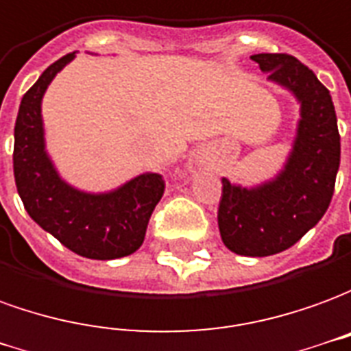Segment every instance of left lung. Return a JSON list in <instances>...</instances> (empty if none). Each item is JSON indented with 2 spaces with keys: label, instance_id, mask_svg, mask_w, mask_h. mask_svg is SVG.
<instances>
[{
  "label": "left lung",
  "instance_id": "8db88e82",
  "mask_svg": "<svg viewBox=\"0 0 351 351\" xmlns=\"http://www.w3.org/2000/svg\"><path fill=\"white\" fill-rule=\"evenodd\" d=\"M251 60L299 98V134L274 181L247 191L223 180L217 225L230 251L268 257L295 245L329 208L340 166V134L329 90L308 66L285 52L253 54Z\"/></svg>",
  "mask_w": 351,
  "mask_h": 351
}]
</instances>
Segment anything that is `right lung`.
<instances>
[{
    "label": "right lung",
    "instance_id": "obj_1",
    "mask_svg": "<svg viewBox=\"0 0 351 351\" xmlns=\"http://www.w3.org/2000/svg\"><path fill=\"white\" fill-rule=\"evenodd\" d=\"M73 56L69 52L51 64L22 98L14 124V183L29 217L68 250L86 259H119L143 243L166 183L160 173H143L109 195H86L58 178L45 153L41 98Z\"/></svg>",
    "mask_w": 351,
    "mask_h": 351
}]
</instances>
